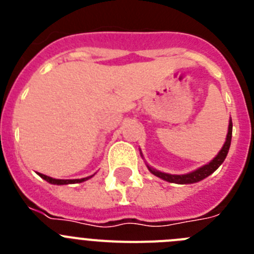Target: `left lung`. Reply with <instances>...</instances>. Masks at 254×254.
<instances>
[{
	"instance_id": "8db88e82",
	"label": "left lung",
	"mask_w": 254,
	"mask_h": 254,
	"mask_svg": "<svg viewBox=\"0 0 254 254\" xmlns=\"http://www.w3.org/2000/svg\"><path fill=\"white\" fill-rule=\"evenodd\" d=\"M232 132H233V122L232 120L229 121V128H228V134H226V141L224 143L223 149L220 150L219 154L215 156L212 160L208 164L203 165V167L198 168L197 170H193V172L187 173V174H168V173L159 172V170L154 169V168L149 167L150 172L154 174V176L159 177V178L164 179V181L170 182V183H178V185H190V183H196V182L202 181V179L207 178L210 174L215 172L217 168L223 164V161L225 160L226 155H228L229 147H230V142H232Z\"/></svg>"
}]
</instances>
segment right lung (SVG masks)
Returning <instances> with one entry per match:
<instances>
[{"mask_svg": "<svg viewBox=\"0 0 254 254\" xmlns=\"http://www.w3.org/2000/svg\"><path fill=\"white\" fill-rule=\"evenodd\" d=\"M42 178L44 179V181L49 182L51 185H72V183H81V182H85L87 181L89 178H91L90 177H86V178H81V179H55L52 178V177H48V176H44V174H42V173H38Z\"/></svg>", "mask_w": 254, "mask_h": 254, "instance_id": "1", "label": "right lung"}]
</instances>
